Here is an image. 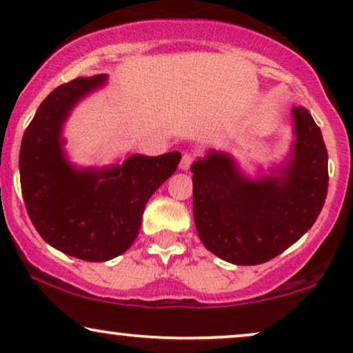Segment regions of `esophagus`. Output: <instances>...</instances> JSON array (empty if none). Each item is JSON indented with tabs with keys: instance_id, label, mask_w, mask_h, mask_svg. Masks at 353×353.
Returning a JSON list of instances; mask_svg holds the SVG:
<instances>
[{
	"instance_id": "34e87169",
	"label": "esophagus",
	"mask_w": 353,
	"mask_h": 353,
	"mask_svg": "<svg viewBox=\"0 0 353 353\" xmlns=\"http://www.w3.org/2000/svg\"><path fill=\"white\" fill-rule=\"evenodd\" d=\"M192 162H194V156H192L191 152H185V154H183V157H181L180 168H181V170H190Z\"/></svg>"
}]
</instances>
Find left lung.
Instances as JSON below:
<instances>
[{
  "label": "left lung",
  "instance_id": "obj_1",
  "mask_svg": "<svg viewBox=\"0 0 353 353\" xmlns=\"http://www.w3.org/2000/svg\"><path fill=\"white\" fill-rule=\"evenodd\" d=\"M292 154L276 176L250 180L230 154L192 163V210L202 244L234 265L272 260L312 228L327 192V151L305 108H294Z\"/></svg>",
  "mask_w": 353,
  "mask_h": 353
}]
</instances>
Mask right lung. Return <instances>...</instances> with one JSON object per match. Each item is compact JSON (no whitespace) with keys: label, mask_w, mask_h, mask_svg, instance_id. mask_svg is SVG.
Listing matches in <instances>:
<instances>
[{"label":"right lung","mask_w":353,"mask_h":353,"mask_svg":"<svg viewBox=\"0 0 353 353\" xmlns=\"http://www.w3.org/2000/svg\"><path fill=\"white\" fill-rule=\"evenodd\" d=\"M108 75L81 77L57 86L32 119L21 144L19 170L28 216L48 244L86 262H105L137 239L149 197L175 173L178 151L133 154L122 165L77 168L67 161L62 125L81 98Z\"/></svg>","instance_id":"add662e5"}]
</instances>
